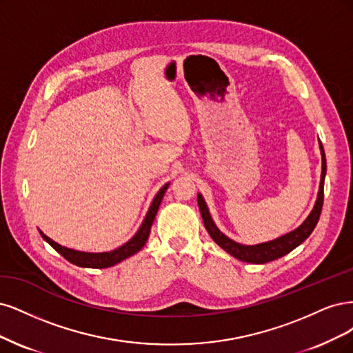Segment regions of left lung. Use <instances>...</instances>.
I'll return each instance as SVG.
<instances>
[{
    "label": "left lung",
    "mask_w": 353,
    "mask_h": 353,
    "mask_svg": "<svg viewBox=\"0 0 353 353\" xmlns=\"http://www.w3.org/2000/svg\"><path fill=\"white\" fill-rule=\"evenodd\" d=\"M320 151H321V161H323L321 181H320V190H318L315 205H314L311 214L306 217V220L298 227V229L283 234V236L274 239V241L258 243V245H242V243H237V242L232 241L230 237L223 234L219 230V227L215 225V223L211 219V214L208 211L205 201H203L201 193H198V205H199V211H201L202 220H203V225H205V229L210 233V236L212 237V241L220 248H223L227 254H230L232 256L243 261V263H252V264L270 263V261L281 258L286 254H289L290 251H293L296 246H299L305 241V239H308L310 234L314 232L318 220H320V214L323 210L324 179H325V172H327V163H325V154H324V148H323L321 142H320Z\"/></svg>",
    "instance_id": "left-lung-1"
}]
</instances>
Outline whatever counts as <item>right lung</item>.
<instances>
[{
    "mask_svg": "<svg viewBox=\"0 0 353 353\" xmlns=\"http://www.w3.org/2000/svg\"><path fill=\"white\" fill-rule=\"evenodd\" d=\"M170 183H165L158 193L155 195L150 210H148L145 219L139 227V230L136 232V234L130 239L129 242H126L124 245H121L120 248L114 249V251L110 252H81V251H74V249L61 246L57 242H54L52 239H50L47 234H43L41 230V236L43 241H47L57 252L60 255H63L69 263L77 265V267H85V268H108L116 265L121 261H124L126 258L134 255L136 252H139L141 249L145 246L148 237H150V232H151V225L154 223V219L157 215L158 208H160V203L163 201L164 193L167 190Z\"/></svg>",
    "mask_w": 353,
    "mask_h": 353,
    "instance_id": "add662e5",
    "label": "right lung"
}]
</instances>
